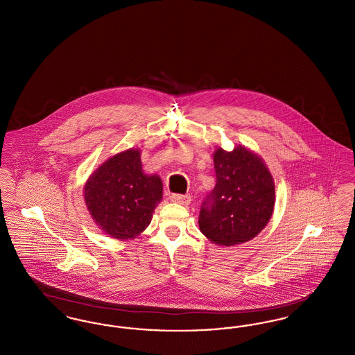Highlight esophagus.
<instances>
[{"mask_svg": "<svg viewBox=\"0 0 355 355\" xmlns=\"http://www.w3.org/2000/svg\"><path fill=\"white\" fill-rule=\"evenodd\" d=\"M171 202L180 203V205H189L191 201V197L187 194H171L170 196Z\"/></svg>", "mask_w": 355, "mask_h": 355, "instance_id": "34e87169", "label": "esophagus"}]
</instances>
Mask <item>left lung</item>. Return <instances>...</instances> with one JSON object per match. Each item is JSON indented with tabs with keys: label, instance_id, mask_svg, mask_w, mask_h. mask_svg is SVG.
<instances>
[{
	"label": "left lung",
	"instance_id": "left-lung-1",
	"mask_svg": "<svg viewBox=\"0 0 355 355\" xmlns=\"http://www.w3.org/2000/svg\"><path fill=\"white\" fill-rule=\"evenodd\" d=\"M217 182L200 211V230L216 245L234 246L258 236L270 220L275 186L263 159L245 146L214 152Z\"/></svg>",
	"mask_w": 355,
	"mask_h": 355
}]
</instances>
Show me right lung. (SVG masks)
I'll return each mask as SVG.
<instances>
[{"label":"right lung","instance_id":"right-lung-1","mask_svg":"<svg viewBox=\"0 0 355 355\" xmlns=\"http://www.w3.org/2000/svg\"><path fill=\"white\" fill-rule=\"evenodd\" d=\"M85 203L96 223L116 239L139 236L162 200V181L142 171L139 149L119 153L93 171L84 187Z\"/></svg>","mask_w":355,"mask_h":355}]
</instances>
